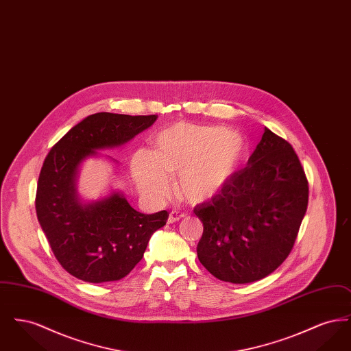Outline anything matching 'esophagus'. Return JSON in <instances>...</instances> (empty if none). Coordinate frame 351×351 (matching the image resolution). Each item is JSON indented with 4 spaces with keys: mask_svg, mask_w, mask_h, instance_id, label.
<instances>
[{
    "mask_svg": "<svg viewBox=\"0 0 351 351\" xmlns=\"http://www.w3.org/2000/svg\"><path fill=\"white\" fill-rule=\"evenodd\" d=\"M185 217V215L184 213H179V212H171L169 213V216H168L167 222L168 223H173V222H176V221H179V219H182V218Z\"/></svg>",
    "mask_w": 351,
    "mask_h": 351,
    "instance_id": "obj_1",
    "label": "esophagus"
}]
</instances>
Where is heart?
<instances>
[{"label": "heart", "instance_id": "b5f03b06", "mask_svg": "<svg viewBox=\"0 0 351 351\" xmlns=\"http://www.w3.org/2000/svg\"><path fill=\"white\" fill-rule=\"evenodd\" d=\"M247 154L245 138L221 126L175 123L156 136L155 151L134 155L132 173L138 188L155 200L167 197L171 176L191 204L213 200L233 182Z\"/></svg>", "mask_w": 351, "mask_h": 351}]
</instances>
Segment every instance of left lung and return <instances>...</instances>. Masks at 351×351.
Returning <instances> with one entry per match:
<instances>
[{
    "label": "left lung",
    "instance_id": "obj_1",
    "mask_svg": "<svg viewBox=\"0 0 351 351\" xmlns=\"http://www.w3.org/2000/svg\"><path fill=\"white\" fill-rule=\"evenodd\" d=\"M308 180L292 146L265 128L247 167L195 208L201 265L222 282L261 280L292 250L308 206Z\"/></svg>",
    "mask_w": 351,
    "mask_h": 351
}]
</instances>
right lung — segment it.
<instances>
[{
  "label": "right lung",
  "mask_w": 351,
  "mask_h": 351,
  "mask_svg": "<svg viewBox=\"0 0 351 351\" xmlns=\"http://www.w3.org/2000/svg\"><path fill=\"white\" fill-rule=\"evenodd\" d=\"M156 118L106 112L88 116L45 159L35 197L38 221L58 262L83 282L125 278L142 259L151 235L166 225V210L139 213L118 191L100 200L85 201L76 185L86 158L126 145Z\"/></svg>",
  "instance_id": "add662e5"
}]
</instances>
